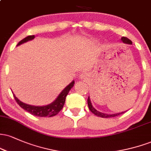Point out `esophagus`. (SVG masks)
Listing matches in <instances>:
<instances>
[{"instance_id": "esophagus-1", "label": "esophagus", "mask_w": 151, "mask_h": 151, "mask_svg": "<svg viewBox=\"0 0 151 151\" xmlns=\"http://www.w3.org/2000/svg\"><path fill=\"white\" fill-rule=\"evenodd\" d=\"M86 77V76L85 74H81L79 75V78H81V79H85Z\"/></svg>"}]
</instances>
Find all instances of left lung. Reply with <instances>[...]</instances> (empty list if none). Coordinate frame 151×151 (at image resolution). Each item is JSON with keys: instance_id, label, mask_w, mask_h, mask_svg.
Listing matches in <instances>:
<instances>
[{"instance_id": "left-lung-1", "label": "left lung", "mask_w": 151, "mask_h": 151, "mask_svg": "<svg viewBox=\"0 0 151 151\" xmlns=\"http://www.w3.org/2000/svg\"><path fill=\"white\" fill-rule=\"evenodd\" d=\"M121 41H122V42H124V43H125V44H129V45L132 44V42H131V40H130L129 38H127V37H121ZM87 103H88V106H89V110L91 111L92 112V113L94 114V115L97 116L101 117V118L115 117V116H117L120 115V114H124V113H125V112H126V111H123V112H121V113L108 114H104V113H101V112L98 111L96 110V109H94V107H93L92 104H91L89 96V97H88Z\"/></svg>"}]
</instances>
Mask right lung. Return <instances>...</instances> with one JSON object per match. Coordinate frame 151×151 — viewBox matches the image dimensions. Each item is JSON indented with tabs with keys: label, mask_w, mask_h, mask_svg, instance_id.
I'll return each instance as SVG.
<instances>
[{
	"label": "right lung",
	"mask_w": 151,
	"mask_h": 151,
	"mask_svg": "<svg viewBox=\"0 0 151 151\" xmlns=\"http://www.w3.org/2000/svg\"><path fill=\"white\" fill-rule=\"evenodd\" d=\"M35 37V35H29L26 37L24 39H22L21 41L18 42L17 46L23 44V43L28 42V41L32 40ZM74 84V80H73L70 83L69 85H67L66 87L61 91V93L59 94V96L57 97L55 101L52 102L50 104L45 106H32L30 104H27L23 103L21 101L18 99V98L15 96V95L13 93V96H14L15 101L18 104L21 108L25 109L27 112L32 114V115L35 116L39 117H52L54 116L57 115L60 111L63 108V106L65 104L66 96L68 94L69 91H70L71 89L73 87Z\"/></svg>",
	"instance_id": "obj_1"
}]
</instances>
